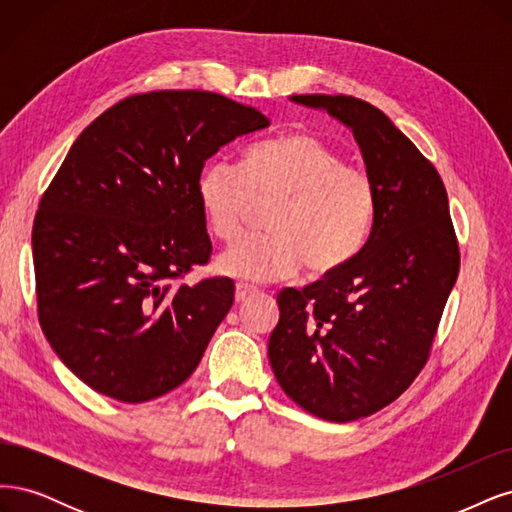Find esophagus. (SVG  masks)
I'll return each instance as SVG.
<instances>
[{
  "label": "esophagus",
  "mask_w": 512,
  "mask_h": 512,
  "mask_svg": "<svg viewBox=\"0 0 512 512\" xmlns=\"http://www.w3.org/2000/svg\"><path fill=\"white\" fill-rule=\"evenodd\" d=\"M257 293V287L253 285H246V283H236V302H242L249 298V295Z\"/></svg>",
  "instance_id": "34e87169"
}]
</instances>
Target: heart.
<instances>
[{
    "label": "heart",
    "instance_id": "obj_1",
    "mask_svg": "<svg viewBox=\"0 0 512 512\" xmlns=\"http://www.w3.org/2000/svg\"><path fill=\"white\" fill-rule=\"evenodd\" d=\"M210 232L234 242L253 200H276L266 236L227 249L219 272L246 280H274L298 272L332 274L355 259L374 219L376 193L366 168L344 163L340 151L308 131H291L246 148L240 168L212 161L195 185Z\"/></svg>",
    "mask_w": 512,
    "mask_h": 512
}]
</instances>
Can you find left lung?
<instances>
[{"label": "left lung", "instance_id": "1", "mask_svg": "<svg viewBox=\"0 0 512 512\" xmlns=\"http://www.w3.org/2000/svg\"><path fill=\"white\" fill-rule=\"evenodd\" d=\"M353 131L376 204L368 242L344 268L278 293L268 342L278 385L325 421L346 423L391 404L430 357L459 274L447 189L385 112L351 95H293Z\"/></svg>", "mask_w": 512, "mask_h": 512}]
</instances>
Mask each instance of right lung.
I'll use <instances>...</instances> for the list:
<instances>
[{
    "label": "right lung",
    "instance_id": "obj_1",
    "mask_svg": "<svg viewBox=\"0 0 512 512\" xmlns=\"http://www.w3.org/2000/svg\"><path fill=\"white\" fill-rule=\"evenodd\" d=\"M270 121L210 91L131 95L72 144L31 232L38 319L82 383L119 402L183 385L234 304L232 278L180 283L212 244L206 159Z\"/></svg>",
    "mask_w": 512,
    "mask_h": 512
}]
</instances>
